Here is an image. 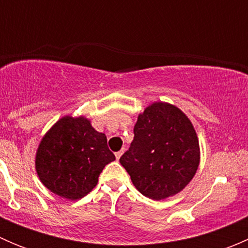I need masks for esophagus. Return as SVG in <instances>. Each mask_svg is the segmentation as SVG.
Masks as SVG:
<instances>
[{
  "mask_svg": "<svg viewBox=\"0 0 248 248\" xmlns=\"http://www.w3.org/2000/svg\"><path fill=\"white\" fill-rule=\"evenodd\" d=\"M122 154H124V149L120 150V151H117L116 154H115V157H116V159H120V157L122 156Z\"/></svg>",
  "mask_w": 248,
  "mask_h": 248,
  "instance_id": "1",
  "label": "esophagus"
}]
</instances>
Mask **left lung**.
I'll return each mask as SVG.
<instances>
[{"mask_svg":"<svg viewBox=\"0 0 248 248\" xmlns=\"http://www.w3.org/2000/svg\"><path fill=\"white\" fill-rule=\"evenodd\" d=\"M199 159L198 137L188 117L175 106L156 102L138 116L134 139L120 163L140 193L162 201L189 184Z\"/></svg>","mask_w":248,"mask_h":248,"instance_id":"1","label":"left lung"}]
</instances>
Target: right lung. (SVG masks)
Listing matches in <instances>:
<instances>
[{"instance_id": "add662e5", "label": "right lung", "mask_w": 248, "mask_h": 248, "mask_svg": "<svg viewBox=\"0 0 248 248\" xmlns=\"http://www.w3.org/2000/svg\"><path fill=\"white\" fill-rule=\"evenodd\" d=\"M115 161L99 133L85 117L64 116L43 137L36 154V170L47 189L77 201L96 187L104 167Z\"/></svg>"}]
</instances>
